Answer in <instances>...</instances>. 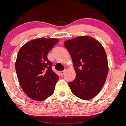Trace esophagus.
<instances>
[{"label": "esophagus", "instance_id": "obj_1", "mask_svg": "<svg viewBox=\"0 0 126 126\" xmlns=\"http://www.w3.org/2000/svg\"><path fill=\"white\" fill-rule=\"evenodd\" d=\"M65 71H61V72H60V74H61V75L62 76H63V74H64Z\"/></svg>", "mask_w": 126, "mask_h": 126}]
</instances>
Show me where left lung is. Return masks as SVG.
I'll return each instance as SVG.
<instances>
[{
  "label": "left lung",
  "instance_id": "obj_1",
  "mask_svg": "<svg viewBox=\"0 0 126 126\" xmlns=\"http://www.w3.org/2000/svg\"><path fill=\"white\" fill-rule=\"evenodd\" d=\"M72 58L76 77L68 83L72 93L91 99L98 94L108 73L107 57L100 43L90 36H80L64 43Z\"/></svg>",
  "mask_w": 126,
  "mask_h": 126
}]
</instances>
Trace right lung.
<instances>
[{"label":"right lung","instance_id":"1","mask_svg":"<svg viewBox=\"0 0 126 126\" xmlns=\"http://www.w3.org/2000/svg\"><path fill=\"white\" fill-rule=\"evenodd\" d=\"M59 42L56 38L32 40L18 52L16 70L23 91L30 98L43 101L52 95L59 76L52 69L48 53Z\"/></svg>","mask_w":126,"mask_h":126}]
</instances>
